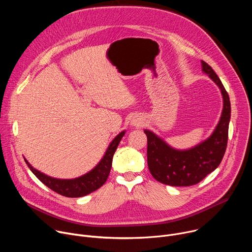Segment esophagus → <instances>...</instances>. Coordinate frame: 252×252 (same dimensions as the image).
<instances>
[{
	"label": "esophagus",
	"mask_w": 252,
	"mask_h": 252,
	"mask_svg": "<svg viewBox=\"0 0 252 252\" xmlns=\"http://www.w3.org/2000/svg\"><path fill=\"white\" fill-rule=\"evenodd\" d=\"M133 124H135V125H134V126H138V125H139V124H138V123H133Z\"/></svg>",
	"instance_id": "1"
}]
</instances>
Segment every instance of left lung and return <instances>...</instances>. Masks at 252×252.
Here are the masks:
<instances>
[{
	"label": "left lung",
	"instance_id": "left-lung-1",
	"mask_svg": "<svg viewBox=\"0 0 252 252\" xmlns=\"http://www.w3.org/2000/svg\"><path fill=\"white\" fill-rule=\"evenodd\" d=\"M202 70L217 84L223 96V110L212 134L196 147L177 151L148 129V165L158 182L171 187H190L198 184L221 162L228 139L230 100L221 81L212 67L201 61Z\"/></svg>",
	"mask_w": 252,
	"mask_h": 252
}]
</instances>
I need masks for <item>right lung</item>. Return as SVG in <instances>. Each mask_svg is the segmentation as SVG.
<instances>
[{
    "mask_svg": "<svg viewBox=\"0 0 252 252\" xmlns=\"http://www.w3.org/2000/svg\"><path fill=\"white\" fill-rule=\"evenodd\" d=\"M125 135V131L118 134L107 148L104 157L99 163L87 174L74 179H57L50 177L39 170L34 169L25 158L26 163L32 172L37 176L40 181L55 192L66 196V197H81L87 195L97 189H99L106 182L107 176L110 174L113 162V157L122 137Z\"/></svg>",
    "mask_w": 252,
    "mask_h": 252,
    "instance_id": "right-lung-1",
    "label": "right lung"
}]
</instances>
